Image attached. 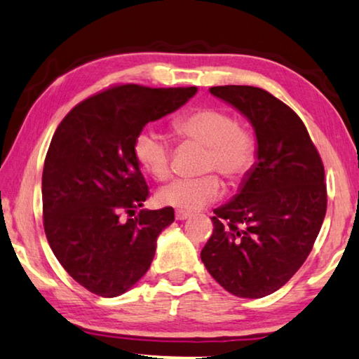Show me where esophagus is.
I'll return each mask as SVG.
<instances>
[{
	"label": "esophagus",
	"instance_id": "obj_1",
	"mask_svg": "<svg viewBox=\"0 0 359 359\" xmlns=\"http://www.w3.org/2000/svg\"><path fill=\"white\" fill-rule=\"evenodd\" d=\"M175 217H176V220H186V218H189V214L184 210H176Z\"/></svg>",
	"mask_w": 359,
	"mask_h": 359
}]
</instances>
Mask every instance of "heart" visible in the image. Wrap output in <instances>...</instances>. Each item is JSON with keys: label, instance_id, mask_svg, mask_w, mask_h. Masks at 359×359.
Instances as JSON below:
<instances>
[{"label": "heart", "instance_id": "1", "mask_svg": "<svg viewBox=\"0 0 359 359\" xmlns=\"http://www.w3.org/2000/svg\"><path fill=\"white\" fill-rule=\"evenodd\" d=\"M171 128L183 142L205 147L202 171H218L230 183H240L257 162V137L222 107H197L176 116ZM137 163L157 181L171 176V147L152 129H144L134 141ZM223 186L215 173L199 178L176 180L158 194L165 205L184 210L201 209L222 194Z\"/></svg>", "mask_w": 359, "mask_h": 359}]
</instances>
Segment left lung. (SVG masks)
<instances>
[{
	"instance_id": "1",
	"label": "left lung",
	"mask_w": 359,
	"mask_h": 359,
	"mask_svg": "<svg viewBox=\"0 0 359 359\" xmlns=\"http://www.w3.org/2000/svg\"><path fill=\"white\" fill-rule=\"evenodd\" d=\"M210 93L251 121L257 162L240 194L214 210L201 259L226 292L262 298L282 288L314 246L327 210L324 163L301 118L272 93L252 86Z\"/></svg>"
}]
</instances>
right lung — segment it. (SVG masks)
Segmentation results:
<instances>
[{
    "instance_id": "add662e5",
    "label": "right lung",
    "mask_w": 359,
    "mask_h": 359,
    "mask_svg": "<svg viewBox=\"0 0 359 359\" xmlns=\"http://www.w3.org/2000/svg\"><path fill=\"white\" fill-rule=\"evenodd\" d=\"M196 92L113 86L77 103L56 128L41 176L45 235L61 266L89 292L123 294L152 264L175 210L133 217L149 197L134 141L149 121L178 110Z\"/></svg>"
}]
</instances>
